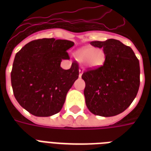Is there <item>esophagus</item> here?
I'll return each instance as SVG.
<instances>
[{
	"label": "esophagus",
	"instance_id": "esophagus-1",
	"mask_svg": "<svg viewBox=\"0 0 151 151\" xmlns=\"http://www.w3.org/2000/svg\"><path fill=\"white\" fill-rule=\"evenodd\" d=\"M84 72L82 68H80L79 69V78H81V76H82V73Z\"/></svg>",
	"mask_w": 151,
	"mask_h": 151
}]
</instances>
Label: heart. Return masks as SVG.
<instances>
[{"label":"heart","instance_id":"heart-1","mask_svg":"<svg viewBox=\"0 0 151 151\" xmlns=\"http://www.w3.org/2000/svg\"><path fill=\"white\" fill-rule=\"evenodd\" d=\"M75 56L79 62L84 63L88 68H99L103 66L106 60V54L101 48L84 47L75 52Z\"/></svg>","mask_w":151,"mask_h":151}]
</instances>
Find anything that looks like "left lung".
Segmentation results:
<instances>
[{
  "instance_id": "obj_1",
  "label": "left lung",
  "mask_w": 151,
  "mask_h": 151,
  "mask_svg": "<svg viewBox=\"0 0 151 151\" xmlns=\"http://www.w3.org/2000/svg\"><path fill=\"white\" fill-rule=\"evenodd\" d=\"M106 54L103 66L81 76L88 109L93 114L112 117L122 113L136 98L139 88V62L132 49L115 39L92 41Z\"/></svg>"
}]
</instances>
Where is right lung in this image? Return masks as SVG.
Returning a JSON list of instances; mask_svg holds the SVG:
<instances>
[{
    "label": "right lung",
    "mask_w": 151,
    "mask_h": 151,
    "mask_svg": "<svg viewBox=\"0 0 151 151\" xmlns=\"http://www.w3.org/2000/svg\"><path fill=\"white\" fill-rule=\"evenodd\" d=\"M67 40H34L15 55L11 73L13 93L19 105L37 117H49L61 110L67 92L78 78L77 62L70 69L60 66L69 59Z\"/></svg>",
    "instance_id": "right-lung-1"
}]
</instances>
